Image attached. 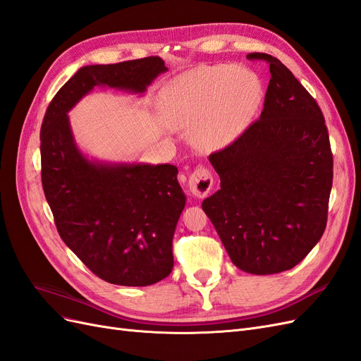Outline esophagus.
Here are the masks:
<instances>
[{"label":"esophagus","instance_id":"1","mask_svg":"<svg viewBox=\"0 0 361 361\" xmlns=\"http://www.w3.org/2000/svg\"><path fill=\"white\" fill-rule=\"evenodd\" d=\"M212 185H214V178L211 171L206 167H197L190 174L188 188L195 197L199 199L206 197V195L212 190Z\"/></svg>","mask_w":361,"mask_h":361}]
</instances>
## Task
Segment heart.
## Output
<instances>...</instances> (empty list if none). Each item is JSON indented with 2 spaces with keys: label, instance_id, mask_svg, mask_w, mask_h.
I'll return each instance as SVG.
<instances>
[{
  "label": "heart",
  "instance_id": "obj_1",
  "mask_svg": "<svg viewBox=\"0 0 361 361\" xmlns=\"http://www.w3.org/2000/svg\"><path fill=\"white\" fill-rule=\"evenodd\" d=\"M264 96L259 76L231 64L202 66L178 76L162 96L174 129H192L200 149H223L243 133Z\"/></svg>",
  "mask_w": 361,
  "mask_h": 361
}]
</instances>
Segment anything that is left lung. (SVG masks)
<instances>
[{"mask_svg":"<svg viewBox=\"0 0 361 361\" xmlns=\"http://www.w3.org/2000/svg\"><path fill=\"white\" fill-rule=\"evenodd\" d=\"M264 110L232 145L209 155L220 190L203 200L233 265L268 276L298 265L318 244L329 214L333 154L319 105L279 59Z\"/></svg>","mask_w":361,"mask_h":361,"instance_id":"8db88e82","label":"left lung"}]
</instances>
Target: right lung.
<instances>
[{"label": "right lung", "instance_id": "1", "mask_svg": "<svg viewBox=\"0 0 361 361\" xmlns=\"http://www.w3.org/2000/svg\"><path fill=\"white\" fill-rule=\"evenodd\" d=\"M159 57L84 66L54 96L40 129L42 185L57 231L82 264L120 286H149L173 269L185 194L171 164L89 159L68 113L94 87L145 93L167 72Z\"/></svg>", "mask_w": 361, "mask_h": 361}]
</instances>
